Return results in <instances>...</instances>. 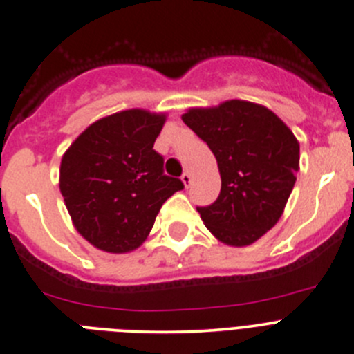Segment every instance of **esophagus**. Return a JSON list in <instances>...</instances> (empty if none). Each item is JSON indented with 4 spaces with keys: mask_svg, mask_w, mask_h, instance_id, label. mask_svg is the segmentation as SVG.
I'll use <instances>...</instances> for the list:
<instances>
[{
    "mask_svg": "<svg viewBox=\"0 0 354 354\" xmlns=\"http://www.w3.org/2000/svg\"><path fill=\"white\" fill-rule=\"evenodd\" d=\"M181 181H183V183H185V187H190V185H192L190 171H185V173L181 174Z\"/></svg>",
    "mask_w": 354,
    "mask_h": 354,
    "instance_id": "esophagus-1",
    "label": "esophagus"
}]
</instances>
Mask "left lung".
I'll list each match as a JSON object with an SVG mask.
<instances>
[{
  "instance_id": "left-lung-1",
  "label": "left lung",
  "mask_w": 354,
  "mask_h": 354,
  "mask_svg": "<svg viewBox=\"0 0 354 354\" xmlns=\"http://www.w3.org/2000/svg\"><path fill=\"white\" fill-rule=\"evenodd\" d=\"M183 122L218 160L221 192L197 211L212 235L228 245H249L275 226L299 171V143L263 105L230 100L192 109Z\"/></svg>"
}]
</instances>
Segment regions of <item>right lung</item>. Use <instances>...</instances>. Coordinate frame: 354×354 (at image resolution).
<instances>
[{
  "label": "right lung",
  "mask_w": 354,
  "mask_h": 354,
  "mask_svg": "<svg viewBox=\"0 0 354 354\" xmlns=\"http://www.w3.org/2000/svg\"><path fill=\"white\" fill-rule=\"evenodd\" d=\"M166 118L124 111L93 122L62 157L60 192L75 230L105 252L142 245L183 181L164 174L153 143Z\"/></svg>",
  "instance_id": "right-lung-1"
}]
</instances>
